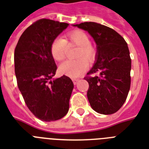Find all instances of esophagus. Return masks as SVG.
Here are the masks:
<instances>
[{"instance_id": "obj_1", "label": "esophagus", "mask_w": 149, "mask_h": 149, "mask_svg": "<svg viewBox=\"0 0 149 149\" xmlns=\"http://www.w3.org/2000/svg\"><path fill=\"white\" fill-rule=\"evenodd\" d=\"M78 81H79V79H72V82H73V84H74V85L77 84Z\"/></svg>"}]
</instances>
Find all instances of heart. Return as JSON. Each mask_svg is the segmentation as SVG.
<instances>
[{"mask_svg":"<svg viewBox=\"0 0 149 149\" xmlns=\"http://www.w3.org/2000/svg\"><path fill=\"white\" fill-rule=\"evenodd\" d=\"M68 45L78 47L76 60H67L59 65L60 73L72 78H77L86 71L88 67L86 60L91 62L96 57V49L91 44L90 36L82 30H74L65 36V39L57 38L52 42L51 54L56 61L65 59Z\"/></svg>","mask_w":149,"mask_h":149,"instance_id":"obj_1","label":"heart"}]
</instances>
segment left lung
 Wrapping results in <instances>:
<instances>
[{"label": "left lung", "instance_id": "obj_1", "mask_svg": "<svg viewBox=\"0 0 149 149\" xmlns=\"http://www.w3.org/2000/svg\"><path fill=\"white\" fill-rule=\"evenodd\" d=\"M74 26L88 31L97 45V61L84 77L91 107L101 114L115 113L125 104L131 86L132 59L127 42L113 29L98 23Z\"/></svg>", "mask_w": 149, "mask_h": 149}]
</instances>
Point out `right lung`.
<instances>
[{"instance_id":"1","label":"right lung","mask_w":149,"mask_h":149,"mask_svg":"<svg viewBox=\"0 0 149 149\" xmlns=\"http://www.w3.org/2000/svg\"><path fill=\"white\" fill-rule=\"evenodd\" d=\"M69 24L42 18L22 33L15 49L17 86L27 107L44 121L61 119L70 107L73 83L63 75L51 80L57 66L51 54L52 42Z\"/></svg>"}]
</instances>
